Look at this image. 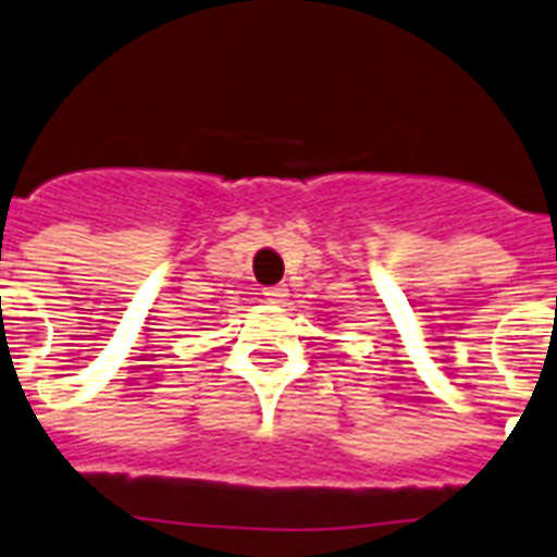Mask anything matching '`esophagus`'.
Listing matches in <instances>:
<instances>
[{"instance_id": "obj_1", "label": "esophagus", "mask_w": 557, "mask_h": 557, "mask_svg": "<svg viewBox=\"0 0 557 557\" xmlns=\"http://www.w3.org/2000/svg\"><path fill=\"white\" fill-rule=\"evenodd\" d=\"M263 297H265V302H272V306H280V302H285L288 292H285L283 285H277V288H265Z\"/></svg>"}]
</instances>
